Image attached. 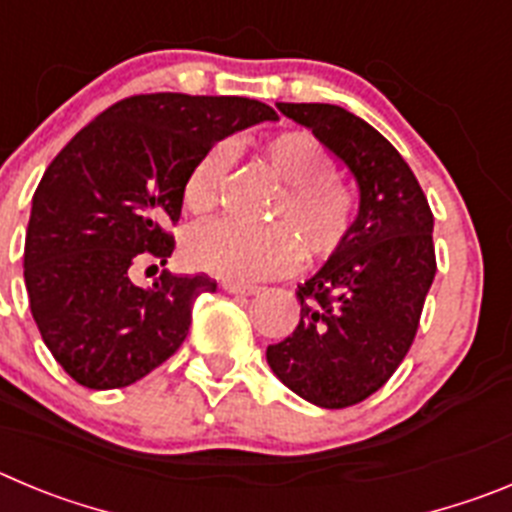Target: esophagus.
<instances>
[{
	"instance_id": "esophagus-1",
	"label": "esophagus",
	"mask_w": 512,
	"mask_h": 512,
	"mask_svg": "<svg viewBox=\"0 0 512 512\" xmlns=\"http://www.w3.org/2000/svg\"><path fill=\"white\" fill-rule=\"evenodd\" d=\"M223 289L228 294H238V297H253V294L261 292V287H251V284H233V281L223 284Z\"/></svg>"
}]
</instances>
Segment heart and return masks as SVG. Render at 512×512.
<instances>
[{
    "label": "heart",
    "instance_id": "heart-1",
    "mask_svg": "<svg viewBox=\"0 0 512 512\" xmlns=\"http://www.w3.org/2000/svg\"><path fill=\"white\" fill-rule=\"evenodd\" d=\"M269 170L287 182L274 210L276 225L246 228L233 220H213L190 233L185 253L200 271L225 281H261L289 274L302 261L325 259L348 238L355 195L335 175V162L309 131H279L261 142ZM231 164V147L215 144L195 162L185 180L187 210L208 213L218 203L220 180Z\"/></svg>",
    "mask_w": 512,
    "mask_h": 512
}]
</instances>
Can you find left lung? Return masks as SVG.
Listing matches in <instances>:
<instances>
[{
    "instance_id": "obj_1",
    "label": "left lung",
    "mask_w": 512,
    "mask_h": 512,
    "mask_svg": "<svg viewBox=\"0 0 512 512\" xmlns=\"http://www.w3.org/2000/svg\"><path fill=\"white\" fill-rule=\"evenodd\" d=\"M312 129L360 192L348 238L297 287L299 325L266 348L289 391L322 409L365 401L409 353L431 281L434 215L419 180L368 121L332 103H276Z\"/></svg>"
}]
</instances>
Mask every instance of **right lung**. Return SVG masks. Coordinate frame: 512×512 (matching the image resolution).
Here are the masks:
<instances>
[{"label":"right lung","instance_id":"add662e5","mask_svg":"<svg viewBox=\"0 0 512 512\" xmlns=\"http://www.w3.org/2000/svg\"><path fill=\"white\" fill-rule=\"evenodd\" d=\"M271 106L241 96L149 93L114 103L50 162L32 195L25 287L42 340L65 373L93 391L137 383L187 337L208 276L164 269L154 287L134 266L167 259L190 170L220 139Z\"/></svg>","mask_w":512,"mask_h":512}]
</instances>
